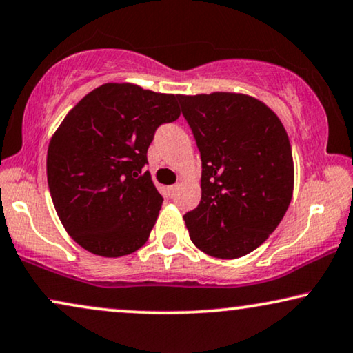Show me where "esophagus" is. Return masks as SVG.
Segmentation results:
<instances>
[{
	"label": "esophagus",
	"mask_w": 353,
	"mask_h": 353,
	"mask_svg": "<svg viewBox=\"0 0 353 353\" xmlns=\"http://www.w3.org/2000/svg\"><path fill=\"white\" fill-rule=\"evenodd\" d=\"M178 190V185H172V186H168V193L170 194H175V191Z\"/></svg>",
	"instance_id": "esophagus-1"
}]
</instances>
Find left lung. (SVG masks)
<instances>
[{
    "instance_id": "left-lung-1",
    "label": "left lung",
    "mask_w": 353,
    "mask_h": 353,
    "mask_svg": "<svg viewBox=\"0 0 353 353\" xmlns=\"http://www.w3.org/2000/svg\"><path fill=\"white\" fill-rule=\"evenodd\" d=\"M201 152V201L185 214L205 254L235 259L268 240L294 193V159L276 113L243 94L178 95Z\"/></svg>"
}]
</instances>
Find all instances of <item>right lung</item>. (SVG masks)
Returning a JSON list of instances; mask_svg holds the SVG:
<instances>
[{
    "instance_id": "1",
    "label": "right lung",
    "mask_w": 353,
    "mask_h": 353,
    "mask_svg": "<svg viewBox=\"0 0 353 353\" xmlns=\"http://www.w3.org/2000/svg\"><path fill=\"white\" fill-rule=\"evenodd\" d=\"M176 100L110 82L87 94L53 134L50 194L63 227L84 250L120 258L148 241L163 198L144 165L155 130L180 117Z\"/></svg>"
}]
</instances>
